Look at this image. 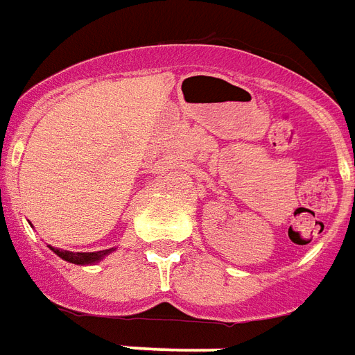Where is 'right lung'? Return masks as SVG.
<instances>
[{
	"instance_id": "1",
	"label": "right lung",
	"mask_w": 355,
	"mask_h": 355,
	"mask_svg": "<svg viewBox=\"0 0 355 355\" xmlns=\"http://www.w3.org/2000/svg\"><path fill=\"white\" fill-rule=\"evenodd\" d=\"M51 248V245H49ZM60 259L68 261V263H73V265H94L98 261H102L107 253H111L113 250H103V252H89V253H81V252H64V250H56V248H51Z\"/></svg>"
}]
</instances>
